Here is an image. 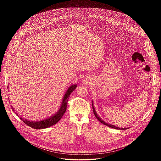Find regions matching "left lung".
<instances>
[{
    "instance_id": "left-lung-1",
    "label": "left lung",
    "mask_w": 161,
    "mask_h": 161,
    "mask_svg": "<svg viewBox=\"0 0 161 161\" xmlns=\"http://www.w3.org/2000/svg\"><path fill=\"white\" fill-rule=\"evenodd\" d=\"M92 102H93V101H92ZM92 108H93V111L94 115L95 116V117L98 119V120L100 121V123H102V124H104V125H107L108 127H111V128L115 129H117V130H125V129H127V128H119V127H116V126H115L114 125H112V124H110L105 123L104 121H103V120L100 118V116L97 115V112H96V111H95V108L93 106V103H92Z\"/></svg>"
}]
</instances>
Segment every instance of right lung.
<instances>
[{
	"instance_id": "right-lung-1",
	"label": "right lung",
	"mask_w": 161,
	"mask_h": 161,
	"mask_svg": "<svg viewBox=\"0 0 161 161\" xmlns=\"http://www.w3.org/2000/svg\"><path fill=\"white\" fill-rule=\"evenodd\" d=\"M76 87H77L76 84L72 85L71 86L69 87V89L67 90L66 93L64 95L63 101H62V103H61V107L60 108V109L58 110V112L57 114H55V115H53V116H51L49 118L45 119L44 120H42V121H34V122L28 121L26 119H24L22 118H20V119L22 121H23L24 123H25L26 125H28V126L31 127L33 129H46V128L49 127L53 125L54 124H55L56 123H58L60 120L63 115L64 114V113L66 110L68 101L69 97H70V94L75 89ZM11 108H12V110L13 111H14V108L13 107H11ZM15 114L17 115V116H18L17 114Z\"/></svg>"
}]
</instances>
